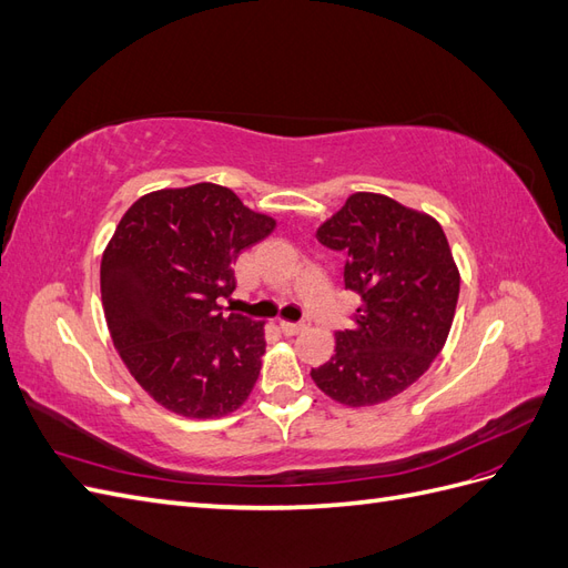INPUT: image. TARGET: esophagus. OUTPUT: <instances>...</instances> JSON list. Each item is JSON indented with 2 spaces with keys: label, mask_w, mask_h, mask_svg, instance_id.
<instances>
[{
  "label": "esophagus",
  "mask_w": 568,
  "mask_h": 568,
  "mask_svg": "<svg viewBox=\"0 0 568 568\" xmlns=\"http://www.w3.org/2000/svg\"><path fill=\"white\" fill-rule=\"evenodd\" d=\"M307 326H311V322H280V329L282 334L286 336H296V334H303Z\"/></svg>",
  "instance_id": "1"
}]
</instances>
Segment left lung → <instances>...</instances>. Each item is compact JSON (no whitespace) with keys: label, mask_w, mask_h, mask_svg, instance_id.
<instances>
[{"label":"left lung","mask_w":568,"mask_h":568,"mask_svg":"<svg viewBox=\"0 0 568 568\" xmlns=\"http://www.w3.org/2000/svg\"><path fill=\"white\" fill-rule=\"evenodd\" d=\"M317 239L346 253L343 282L363 303L313 382L341 405L386 403L432 367L450 334L459 270L448 239L432 215L372 192L348 196Z\"/></svg>","instance_id":"8db88e82"}]
</instances>
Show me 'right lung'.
<instances>
[{
    "instance_id": "1",
    "label": "right lung",
    "mask_w": 568,
    "mask_h": 568,
    "mask_svg": "<svg viewBox=\"0 0 568 568\" xmlns=\"http://www.w3.org/2000/svg\"><path fill=\"white\" fill-rule=\"evenodd\" d=\"M274 225L211 182L144 194L120 217L101 257L106 324L134 382L175 415L225 417L251 395L265 324L220 301L239 253Z\"/></svg>"
}]
</instances>
